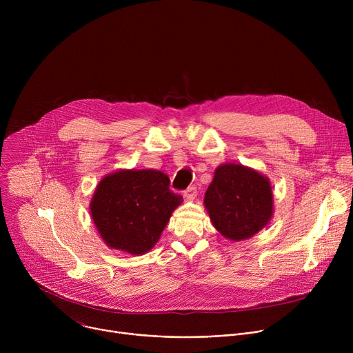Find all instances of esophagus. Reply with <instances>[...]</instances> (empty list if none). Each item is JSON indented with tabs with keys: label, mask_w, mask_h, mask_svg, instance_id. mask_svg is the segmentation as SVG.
Returning a JSON list of instances; mask_svg holds the SVG:
<instances>
[{
	"label": "esophagus",
	"mask_w": 353,
	"mask_h": 353,
	"mask_svg": "<svg viewBox=\"0 0 353 353\" xmlns=\"http://www.w3.org/2000/svg\"><path fill=\"white\" fill-rule=\"evenodd\" d=\"M184 196H185V199H194L196 196V187H194V185L188 187L184 191Z\"/></svg>",
	"instance_id": "1"
}]
</instances>
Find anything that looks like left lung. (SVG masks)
<instances>
[{"label":"left lung","instance_id":"1","mask_svg":"<svg viewBox=\"0 0 353 353\" xmlns=\"http://www.w3.org/2000/svg\"><path fill=\"white\" fill-rule=\"evenodd\" d=\"M204 204L219 233L230 240H243L271 219V184L253 169L226 163L215 170Z\"/></svg>","mask_w":353,"mask_h":353}]
</instances>
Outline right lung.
Wrapping results in <instances>:
<instances>
[{
    "mask_svg": "<svg viewBox=\"0 0 353 353\" xmlns=\"http://www.w3.org/2000/svg\"><path fill=\"white\" fill-rule=\"evenodd\" d=\"M159 170H120L99 183L90 203L93 222L113 248L143 254L155 245L183 196Z\"/></svg>",
    "mask_w": 353,
    "mask_h": 353,
    "instance_id": "1",
    "label": "right lung"
}]
</instances>
